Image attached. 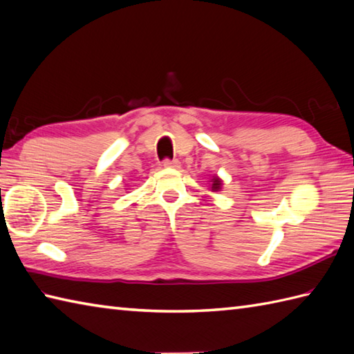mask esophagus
Wrapping results in <instances>:
<instances>
[{
    "mask_svg": "<svg viewBox=\"0 0 354 354\" xmlns=\"http://www.w3.org/2000/svg\"><path fill=\"white\" fill-rule=\"evenodd\" d=\"M162 165H164V167H167V169H178L179 161L178 160H164Z\"/></svg>",
    "mask_w": 354,
    "mask_h": 354,
    "instance_id": "34e87169",
    "label": "esophagus"
}]
</instances>
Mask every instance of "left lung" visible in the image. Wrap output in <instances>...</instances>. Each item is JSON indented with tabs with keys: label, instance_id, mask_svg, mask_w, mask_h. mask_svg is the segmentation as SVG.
<instances>
[{
	"label": "left lung",
	"instance_id": "8db88e82",
	"mask_svg": "<svg viewBox=\"0 0 354 354\" xmlns=\"http://www.w3.org/2000/svg\"><path fill=\"white\" fill-rule=\"evenodd\" d=\"M209 183H212V187H209V190H212V192H221V189H222V179L219 176H213V179Z\"/></svg>",
	"mask_w": 354,
	"mask_h": 354
}]
</instances>
